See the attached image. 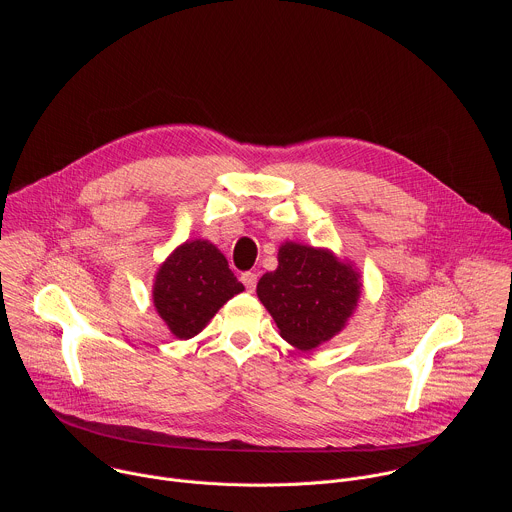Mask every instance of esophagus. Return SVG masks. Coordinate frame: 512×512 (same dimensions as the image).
<instances>
[{"label": "esophagus", "mask_w": 512, "mask_h": 512, "mask_svg": "<svg viewBox=\"0 0 512 512\" xmlns=\"http://www.w3.org/2000/svg\"><path fill=\"white\" fill-rule=\"evenodd\" d=\"M257 273L255 271H245L243 275H241V281H243V285L247 287V291H253L255 287H257Z\"/></svg>", "instance_id": "1"}]
</instances>
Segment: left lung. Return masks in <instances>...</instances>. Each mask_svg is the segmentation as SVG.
<instances>
[{"label": "left lung", "mask_w": 512, "mask_h": 512, "mask_svg": "<svg viewBox=\"0 0 512 512\" xmlns=\"http://www.w3.org/2000/svg\"><path fill=\"white\" fill-rule=\"evenodd\" d=\"M277 269L257 283V296L291 346L312 350L338 334L360 296L358 273L330 251L283 243Z\"/></svg>", "instance_id": "8db88e82"}]
</instances>
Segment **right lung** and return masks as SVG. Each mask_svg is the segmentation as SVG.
Returning a JSON list of instances; mask_svg holds the SVG:
<instances>
[{
    "label": "right lung",
    "instance_id": "obj_1",
    "mask_svg": "<svg viewBox=\"0 0 512 512\" xmlns=\"http://www.w3.org/2000/svg\"><path fill=\"white\" fill-rule=\"evenodd\" d=\"M245 287L225 255L208 241H186L160 267L154 306L180 340L196 336Z\"/></svg>",
    "mask_w": 512,
    "mask_h": 512
}]
</instances>
